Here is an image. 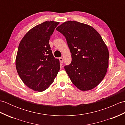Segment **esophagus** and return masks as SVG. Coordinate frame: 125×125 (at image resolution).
Instances as JSON below:
<instances>
[{"label":"esophagus","mask_w":125,"mask_h":125,"mask_svg":"<svg viewBox=\"0 0 125 125\" xmlns=\"http://www.w3.org/2000/svg\"><path fill=\"white\" fill-rule=\"evenodd\" d=\"M59 60H60V63H62H62H63V58L62 57H60Z\"/></svg>","instance_id":"esophagus-1"}]
</instances>
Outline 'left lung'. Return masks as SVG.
Returning <instances> with one entry per match:
<instances>
[{
  "label": "left lung",
  "instance_id": "left-lung-1",
  "mask_svg": "<svg viewBox=\"0 0 125 125\" xmlns=\"http://www.w3.org/2000/svg\"><path fill=\"white\" fill-rule=\"evenodd\" d=\"M64 35L72 61L64 69L78 89L86 91L99 84L108 68L109 52L99 33L92 26L68 21L56 28Z\"/></svg>",
  "mask_w": 125,
  "mask_h": 125
}]
</instances>
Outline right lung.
<instances>
[{
  "instance_id": "obj_1",
  "label": "right lung",
  "mask_w": 125,
  "mask_h": 125,
  "mask_svg": "<svg viewBox=\"0 0 125 125\" xmlns=\"http://www.w3.org/2000/svg\"><path fill=\"white\" fill-rule=\"evenodd\" d=\"M59 22L45 21L36 25L23 37L19 45L15 59L19 76L26 86L42 92L54 82L60 69L49 41Z\"/></svg>"
}]
</instances>
